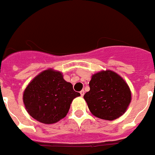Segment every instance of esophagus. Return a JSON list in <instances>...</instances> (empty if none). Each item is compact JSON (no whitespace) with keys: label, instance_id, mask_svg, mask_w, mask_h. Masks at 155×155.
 Segmentation results:
<instances>
[{"label":"esophagus","instance_id":"esophagus-1","mask_svg":"<svg viewBox=\"0 0 155 155\" xmlns=\"http://www.w3.org/2000/svg\"><path fill=\"white\" fill-rule=\"evenodd\" d=\"M80 95H81V97H84V90L80 91Z\"/></svg>","mask_w":155,"mask_h":155}]
</instances>
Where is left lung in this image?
Returning a JSON list of instances; mask_svg holds the SVG:
<instances>
[{"label":"left lung","mask_w":155,"mask_h":155,"mask_svg":"<svg viewBox=\"0 0 155 155\" xmlns=\"http://www.w3.org/2000/svg\"><path fill=\"white\" fill-rule=\"evenodd\" d=\"M90 91L84 96L90 112L97 117L115 120L127 109L131 101L130 87L125 80L112 71L92 75Z\"/></svg>","instance_id":"8db88e82"}]
</instances>
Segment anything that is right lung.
<instances>
[{"label": "right lung", "instance_id": "obj_1", "mask_svg": "<svg viewBox=\"0 0 155 155\" xmlns=\"http://www.w3.org/2000/svg\"><path fill=\"white\" fill-rule=\"evenodd\" d=\"M62 73L44 71L30 83L23 94L25 108L33 118L44 124H53L67 115L74 98L80 97Z\"/></svg>", "mask_w": 155, "mask_h": 155}]
</instances>
